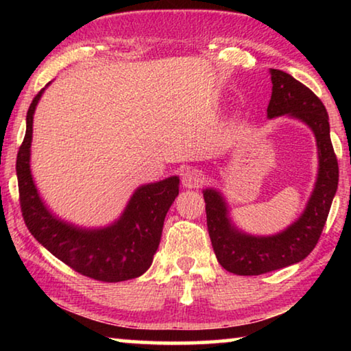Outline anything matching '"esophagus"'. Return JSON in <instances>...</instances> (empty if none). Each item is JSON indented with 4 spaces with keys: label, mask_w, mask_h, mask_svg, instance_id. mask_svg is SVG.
Returning a JSON list of instances; mask_svg holds the SVG:
<instances>
[{
    "label": "esophagus",
    "mask_w": 351,
    "mask_h": 351,
    "mask_svg": "<svg viewBox=\"0 0 351 351\" xmlns=\"http://www.w3.org/2000/svg\"><path fill=\"white\" fill-rule=\"evenodd\" d=\"M204 182V175L199 169L190 167L182 173V184L187 189H197Z\"/></svg>",
    "instance_id": "1"
}]
</instances>
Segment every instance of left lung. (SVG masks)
<instances>
[{"mask_svg":"<svg viewBox=\"0 0 351 351\" xmlns=\"http://www.w3.org/2000/svg\"><path fill=\"white\" fill-rule=\"evenodd\" d=\"M272 94L268 117L293 116L310 127L319 148V176L305 212L282 234L252 237L241 234L228 218V207L217 190H204L207 230L226 271L237 276H260L304 260L322 234L335 198L339 167L330 139L328 112L316 94L280 69H271Z\"/></svg>","mask_w":351,"mask_h":351,"instance_id":"left-lung-1","label":"left lung"}]
</instances>
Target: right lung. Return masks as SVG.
I'll return each instance as SVG.
<instances>
[{"label": "right lung", "mask_w": 351, "mask_h": 351, "mask_svg": "<svg viewBox=\"0 0 351 351\" xmlns=\"http://www.w3.org/2000/svg\"><path fill=\"white\" fill-rule=\"evenodd\" d=\"M43 91L29 106L26 134L16 156L20 206L29 232L82 276L108 283L139 277L150 268L165 215L180 193V180L171 176L139 187L122 217L105 229H79L56 218L41 203L29 169L34 111Z\"/></svg>", "instance_id": "add662e5"}]
</instances>
